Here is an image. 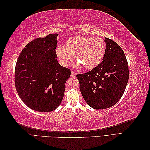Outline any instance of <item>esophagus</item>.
<instances>
[{
	"mask_svg": "<svg viewBox=\"0 0 150 150\" xmlns=\"http://www.w3.org/2000/svg\"><path fill=\"white\" fill-rule=\"evenodd\" d=\"M76 75H77V72H76L73 71H71V76H76Z\"/></svg>",
	"mask_w": 150,
	"mask_h": 150,
	"instance_id": "34e87169",
	"label": "esophagus"
}]
</instances>
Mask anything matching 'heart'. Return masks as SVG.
I'll return each mask as SVG.
<instances>
[{"label": "heart", "instance_id": "1", "mask_svg": "<svg viewBox=\"0 0 150 150\" xmlns=\"http://www.w3.org/2000/svg\"><path fill=\"white\" fill-rule=\"evenodd\" d=\"M106 52V44L98 37L75 36L68 39L64 47L56 48V55L62 65L67 66L73 56L78 61V66L86 69H92L102 62Z\"/></svg>", "mask_w": 150, "mask_h": 150}]
</instances>
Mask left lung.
I'll return each mask as SVG.
<instances>
[{"label":"left lung","mask_w":150,"mask_h":150,"mask_svg":"<svg viewBox=\"0 0 150 150\" xmlns=\"http://www.w3.org/2000/svg\"><path fill=\"white\" fill-rule=\"evenodd\" d=\"M106 52L101 63L91 71L78 74L85 101L96 110L114 106L122 97L129 79L128 63L121 47L105 38Z\"/></svg>","instance_id":"obj_1"}]
</instances>
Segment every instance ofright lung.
<instances>
[{
	"label": "right lung",
	"mask_w": 150,
	"mask_h": 150,
	"mask_svg": "<svg viewBox=\"0 0 150 150\" xmlns=\"http://www.w3.org/2000/svg\"><path fill=\"white\" fill-rule=\"evenodd\" d=\"M57 35L51 34L32 40L16 62L17 92L22 101L36 111H52L59 106L71 75V70L57 62Z\"/></svg>",
	"instance_id": "right-lung-1"
}]
</instances>
